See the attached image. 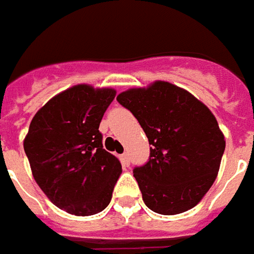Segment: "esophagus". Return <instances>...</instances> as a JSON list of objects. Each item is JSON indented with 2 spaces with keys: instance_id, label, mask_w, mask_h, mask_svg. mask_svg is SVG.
<instances>
[{
  "instance_id": "34e87169",
  "label": "esophagus",
  "mask_w": 254,
  "mask_h": 254,
  "mask_svg": "<svg viewBox=\"0 0 254 254\" xmlns=\"http://www.w3.org/2000/svg\"><path fill=\"white\" fill-rule=\"evenodd\" d=\"M121 160H122V164H124V166H129V164H130V160H129V154H127V152H125V153L121 156Z\"/></svg>"
}]
</instances>
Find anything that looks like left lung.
Segmentation results:
<instances>
[{
	"label": "left lung",
	"instance_id": "1",
	"mask_svg": "<svg viewBox=\"0 0 254 254\" xmlns=\"http://www.w3.org/2000/svg\"><path fill=\"white\" fill-rule=\"evenodd\" d=\"M117 100L130 111L150 144L133 177L147 208L177 215L194 208L218 176L225 136L204 102L169 81L129 88Z\"/></svg>",
	"mask_w": 254,
	"mask_h": 254
}]
</instances>
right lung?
<instances>
[{
    "label": "right lung",
    "mask_w": 254,
    "mask_h": 254,
    "mask_svg": "<svg viewBox=\"0 0 254 254\" xmlns=\"http://www.w3.org/2000/svg\"><path fill=\"white\" fill-rule=\"evenodd\" d=\"M115 95L114 88L73 85L35 114L23 139L35 181L68 214H98L111 202L122 166L102 147L98 127Z\"/></svg>",
    "instance_id": "right-lung-1"
}]
</instances>
